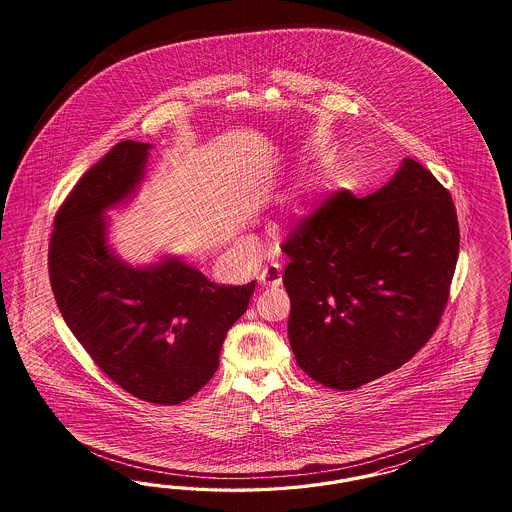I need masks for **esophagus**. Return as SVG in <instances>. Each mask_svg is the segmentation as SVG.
<instances>
[{"instance_id": "1", "label": "esophagus", "mask_w": 512, "mask_h": 512, "mask_svg": "<svg viewBox=\"0 0 512 512\" xmlns=\"http://www.w3.org/2000/svg\"><path fill=\"white\" fill-rule=\"evenodd\" d=\"M259 281H261V285L263 287H279L281 285V268H279L278 264H270V266H266L263 268V272H261V276H259Z\"/></svg>"}]
</instances>
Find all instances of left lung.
<instances>
[{"label":"left lung","instance_id":"obj_1","mask_svg":"<svg viewBox=\"0 0 512 512\" xmlns=\"http://www.w3.org/2000/svg\"><path fill=\"white\" fill-rule=\"evenodd\" d=\"M458 249L450 193L413 159L364 199L334 193L283 244L298 366L336 390L398 370L439 325Z\"/></svg>","mask_w":512,"mask_h":512}]
</instances>
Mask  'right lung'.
I'll return each instance as SVG.
<instances>
[{"mask_svg": "<svg viewBox=\"0 0 512 512\" xmlns=\"http://www.w3.org/2000/svg\"><path fill=\"white\" fill-rule=\"evenodd\" d=\"M152 148L122 140L78 180L54 219L48 272L63 321L93 362L140 400L176 405L216 373L255 281L217 285L184 257L131 264L112 248L107 212L133 201Z\"/></svg>", "mask_w": 512, "mask_h": 512, "instance_id": "right-lung-1", "label": "right lung"}]
</instances>
